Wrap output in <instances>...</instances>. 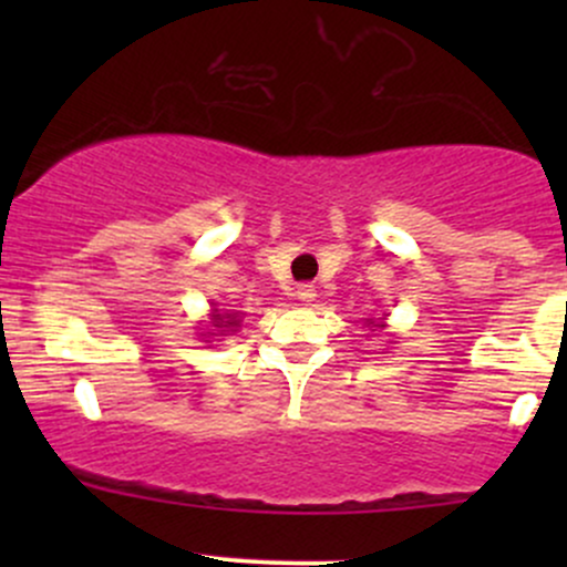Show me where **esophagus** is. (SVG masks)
<instances>
[{"mask_svg": "<svg viewBox=\"0 0 567 567\" xmlns=\"http://www.w3.org/2000/svg\"><path fill=\"white\" fill-rule=\"evenodd\" d=\"M296 296H298V301H303V303L315 301V298H317V290H315V285H298Z\"/></svg>", "mask_w": 567, "mask_h": 567, "instance_id": "esophagus-1", "label": "esophagus"}]
</instances>
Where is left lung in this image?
I'll return each instance as SVG.
<instances>
[{"label": "left lung", "mask_w": 567, "mask_h": 567, "mask_svg": "<svg viewBox=\"0 0 567 567\" xmlns=\"http://www.w3.org/2000/svg\"><path fill=\"white\" fill-rule=\"evenodd\" d=\"M368 328H375V322H373V320H368ZM381 328H383V324H381Z\"/></svg>", "instance_id": "left-lung-1"}]
</instances>
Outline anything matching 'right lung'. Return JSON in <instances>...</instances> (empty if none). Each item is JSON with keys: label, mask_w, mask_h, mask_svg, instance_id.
Here are the masks:
<instances>
[{"label": "right lung", "mask_w": 567, "mask_h": 567, "mask_svg": "<svg viewBox=\"0 0 567 567\" xmlns=\"http://www.w3.org/2000/svg\"><path fill=\"white\" fill-rule=\"evenodd\" d=\"M237 311H218V309H213V315H210V320H213V324H210V336H224V333H234V330L239 328V320H237Z\"/></svg>", "instance_id": "obj_1"}]
</instances>
